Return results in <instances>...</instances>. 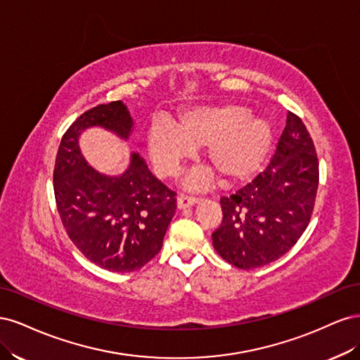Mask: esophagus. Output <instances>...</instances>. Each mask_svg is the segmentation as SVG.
Wrapping results in <instances>:
<instances>
[{
    "mask_svg": "<svg viewBox=\"0 0 360 360\" xmlns=\"http://www.w3.org/2000/svg\"><path fill=\"white\" fill-rule=\"evenodd\" d=\"M197 201H198V197H193V195H188V193H180L177 197L179 209H186V207L193 205Z\"/></svg>",
    "mask_w": 360,
    "mask_h": 360,
    "instance_id": "34e87169",
    "label": "esophagus"
}]
</instances>
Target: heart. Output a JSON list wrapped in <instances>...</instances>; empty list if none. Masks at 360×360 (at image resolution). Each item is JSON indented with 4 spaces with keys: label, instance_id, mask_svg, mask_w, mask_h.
<instances>
[{
    "label": "heart",
    "instance_id": "heart-1",
    "mask_svg": "<svg viewBox=\"0 0 360 360\" xmlns=\"http://www.w3.org/2000/svg\"><path fill=\"white\" fill-rule=\"evenodd\" d=\"M274 132L264 118L245 106L221 103L184 111L177 130L158 124L150 132V155L158 167L172 172L192 148L205 147V163L224 181H240L258 169L271 146Z\"/></svg>",
    "mask_w": 360,
    "mask_h": 360
}]
</instances>
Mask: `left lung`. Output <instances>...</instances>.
<instances>
[{
  "instance_id": "obj_1",
  "label": "left lung",
  "mask_w": 360,
  "mask_h": 360,
  "mask_svg": "<svg viewBox=\"0 0 360 360\" xmlns=\"http://www.w3.org/2000/svg\"><path fill=\"white\" fill-rule=\"evenodd\" d=\"M319 189V158L302 118L288 111L267 168L230 197L221 198L222 222L213 246L238 269L278 259L307 230Z\"/></svg>"
}]
</instances>
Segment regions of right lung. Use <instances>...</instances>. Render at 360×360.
Returning a JSON list of instances; mask_svg holds the SVG:
<instances>
[{"label": "right lung", "mask_w": 360, "mask_h": 360, "mask_svg": "<svg viewBox=\"0 0 360 360\" xmlns=\"http://www.w3.org/2000/svg\"><path fill=\"white\" fill-rule=\"evenodd\" d=\"M91 126L127 139L134 122L120 101L97 105L75 120L61 138L53 168L57 209L86 259L110 271H134L160 250L177 193L151 174L138 153L122 176H103L86 165L78 138Z\"/></svg>", "instance_id": "add662e5"}]
</instances>
